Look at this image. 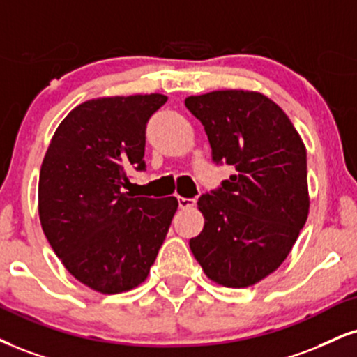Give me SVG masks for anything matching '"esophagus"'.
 I'll list each match as a JSON object with an SVG mask.
<instances>
[{
	"label": "esophagus",
	"mask_w": 357,
	"mask_h": 357,
	"mask_svg": "<svg viewBox=\"0 0 357 357\" xmlns=\"http://www.w3.org/2000/svg\"><path fill=\"white\" fill-rule=\"evenodd\" d=\"M178 203H179V208H181V209H190L196 204V199H195V197H181V196H179Z\"/></svg>",
	"instance_id": "34e87169"
}]
</instances>
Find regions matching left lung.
<instances>
[{"label": "left lung", "instance_id": "8db88e82", "mask_svg": "<svg viewBox=\"0 0 357 357\" xmlns=\"http://www.w3.org/2000/svg\"><path fill=\"white\" fill-rule=\"evenodd\" d=\"M184 105L204 126L213 161L234 169L197 199L204 227L190 248L211 281L252 286L282 264L306 225V148L284 111L261 93L221 89Z\"/></svg>", "mask_w": 357, "mask_h": 357}]
</instances>
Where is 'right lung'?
<instances>
[{"mask_svg": "<svg viewBox=\"0 0 357 357\" xmlns=\"http://www.w3.org/2000/svg\"><path fill=\"white\" fill-rule=\"evenodd\" d=\"M166 101L154 93L81 102L43 160V231L68 273L98 293H124L148 278L178 209L174 196L123 192L130 171H144L146 123Z\"/></svg>", "mask_w": 357, "mask_h": 357, "instance_id": "add662e5", "label": "right lung"}]
</instances>
